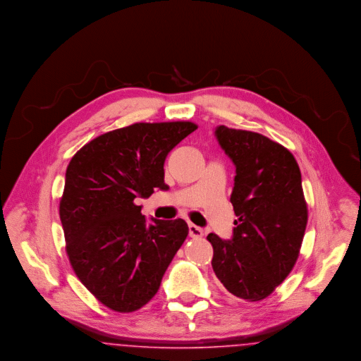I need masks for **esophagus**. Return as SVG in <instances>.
<instances>
[{"label":"esophagus","mask_w":361,"mask_h":361,"mask_svg":"<svg viewBox=\"0 0 361 361\" xmlns=\"http://www.w3.org/2000/svg\"><path fill=\"white\" fill-rule=\"evenodd\" d=\"M189 236L190 238H193V239H197V238H202V235H204V232H202V228L200 227H197V226H195V224H189Z\"/></svg>","instance_id":"1"}]
</instances>
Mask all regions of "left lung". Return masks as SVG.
I'll return each instance as SVG.
<instances>
[{
	"instance_id": "obj_1",
	"label": "left lung",
	"mask_w": 361,
	"mask_h": 361,
	"mask_svg": "<svg viewBox=\"0 0 361 361\" xmlns=\"http://www.w3.org/2000/svg\"><path fill=\"white\" fill-rule=\"evenodd\" d=\"M217 141L236 176L231 240L207 236L212 269L231 294L247 302L269 297L293 270L307 223L301 172L285 146L259 133L217 126Z\"/></svg>"
}]
</instances>
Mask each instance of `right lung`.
<instances>
[{
    "label": "right lung",
    "mask_w": 361,
    "mask_h": 361,
    "mask_svg": "<svg viewBox=\"0 0 361 361\" xmlns=\"http://www.w3.org/2000/svg\"><path fill=\"white\" fill-rule=\"evenodd\" d=\"M197 125L134 123L104 133L76 152L66 172L59 214L73 271L104 306L141 309L188 236L183 219L147 221L137 197L164 183L168 153Z\"/></svg>",
    "instance_id": "1"
}]
</instances>
